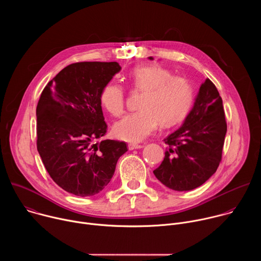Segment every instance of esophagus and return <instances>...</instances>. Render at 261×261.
<instances>
[{
    "instance_id": "34e87169",
    "label": "esophagus",
    "mask_w": 261,
    "mask_h": 261,
    "mask_svg": "<svg viewBox=\"0 0 261 261\" xmlns=\"http://www.w3.org/2000/svg\"><path fill=\"white\" fill-rule=\"evenodd\" d=\"M143 145L141 144H136V143H129L128 144V147L129 150H135V148H141Z\"/></svg>"
}]
</instances>
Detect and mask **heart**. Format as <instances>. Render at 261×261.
Listing matches in <instances>:
<instances>
[{
    "label": "heart",
    "mask_w": 261,
    "mask_h": 261,
    "mask_svg": "<svg viewBox=\"0 0 261 261\" xmlns=\"http://www.w3.org/2000/svg\"><path fill=\"white\" fill-rule=\"evenodd\" d=\"M133 88L143 92L137 113L131 114L114 127L115 135L126 141L138 142L150 136L159 126L171 127L180 122L192 105L193 88L181 76H172L170 71L158 66L147 65L130 72ZM101 103L114 117L125 113L124 89L114 83L107 84L101 92Z\"/></svg>",
    "instance_id": "1"
}]
</instances>
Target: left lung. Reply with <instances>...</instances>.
Segmentation results:
<instances>
[{
	"instance_id": "left-lung-1",
	"label": "left lung",
	"mask_w": 261,
	"mask_h": 261,
	"mask_svg": "<svg viewBox=\"0 0 261 261\" xmlns=\"http://www.w3.org/2000/svg\"><path fill=\"white\" fill-rule=\"evenodd\" d=\"M226 131L222 98L206 79L184 124L164 138L168 147L161 165L154 170L155 176L174 191L199 187L220 164Z\"/></svg>"
}]
</instances>
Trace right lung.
I'll list each match as a JSON object with an SVG mask.
<instances>
[{
  "label": "right lung",
  "instance_id": "1",
  "mask_svg": "<svg viewBox=\"0 0 261 261\" xmlns=\"http://www.w3.org/2000/svg\"><path fill=\"white\" fill-rule=\"evenodd\" d=\"M121 69L117 62L71 64L40 96L37 150L50 177L68 193L81 197L100 193L128 151L124 141H96L107 130L101 92Z\"/></svg>",
  "mask_w": 261,
  "mask_h": 261
}]
</instances>
